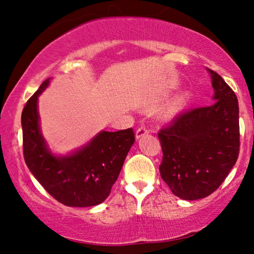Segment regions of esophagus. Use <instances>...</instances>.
I'll return each mask as SVG.
<instances>
[{
    "instance_id": "1",
    "label": "esophagus",
    "mask_w": 254,
    "mask_h": 254,
    "mask_svg": "<svg viewBox=\"0 0 254 254\" xmlns=\"http://www.w3.org/2000/svg\"><path fill=\"white\" fill-rule=\"evenodd\" d=\"M148 133V128L145 127H141L136 130L135 132V137L136 139H140V137H142L143 135H145Z\"/></svg>"
}]
</instances>
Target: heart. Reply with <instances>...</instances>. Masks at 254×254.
<instances>
[{
    "mask_svg": "<svg viewBox=\"0 0 254 254\" xmlns=\"http://www.w3.org/2000/svg\"><path fill=\"white\" fill-rule=\"evenodd\" d=\"M188 101V94L184 93L180 94L177 97H175L173 101H171L170 105H169V112H177L179 110H182L183 107L186 105V103Z\"/></svg>",
    "mask_w": 254,
    "mask_h": 254,
    "instance_id": "obj_1",
    "label": "heart"
}]
</instances>
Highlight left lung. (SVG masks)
<instances>
[{
    "instance_id": "left-lung-1",
    "label": "left lung",
    "mask_w": 254,
    "mask_h": 254,
    "mask_svg": "<svg viewBox=\"0 0 254 254\" xmlns=\"http://www.w3.org/2000/svg\"><path fill=\"white\" fill-rule=\"evenodd\" d=\"M209 71L214 104L184 112L158 133L161 178L179 198L214 192L233 168L240 151L239 102L224 79Z\"/></svg>"
}]
</instances>
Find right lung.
Returning <instances> with one entry per match:
<instances>
[{"label":"right lung","mask_w":254,"mask_h":254,"mask_svg":"<svg viewBox=\"0 0 254 254\" xmlns=\"http://www.w3.org/2000/svg\"><path fill=\"white\" fill-rule=\"evenodd\" d=\"M50 78L29 98L21 115L23 157L29 170L49 194L70 207H88L104 201L134 143L133 128L102 131L85 147L67 156L50 151L41 134L38 97Z\"/></svg>","instance_id":"right-lung-1"}]
</instances>
